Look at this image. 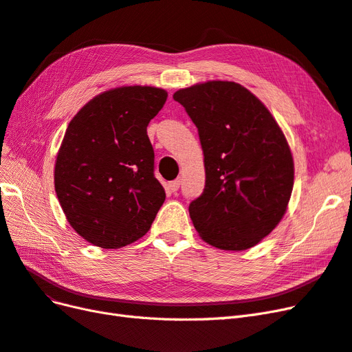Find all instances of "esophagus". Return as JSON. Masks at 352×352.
Instances as JSON below:
<instances>
[{"label": "esophagus", "mask_w": 352, "mask_h": 352, "mask_svg": "<svg viewBox=\"0 0 352 352\" xmlns=\"http://www.w3.org/2000/svg\"><path fill=\"white\" fill-rule=\"evenodd\" d=\"M179 186H180V179H176V180H173V182L168 184V189L172 190V192H176Z\"/></svg>", "instance_id": "obj_1"}]
</instances>
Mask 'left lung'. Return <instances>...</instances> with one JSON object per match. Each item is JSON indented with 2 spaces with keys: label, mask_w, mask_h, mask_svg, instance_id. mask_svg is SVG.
I'll list each match as a JSON object with an SVG mask.
<instances>
[{
  "label": "left lung",
  "mask_w": 352,
  "mask_h": 352,
  "mask_svg": "<svg viewBox=\"0 0 352 352\" xmlns=\"http://www.w3.org/2000/svg\"><path fill=\"white\" fill-rule=\"evenodd\" d=\"M198 129L206 188L189 204L199 236L225 251L252 248L279 225L294 188L289 144L267 107L229 80L179 89Z\"/></svg>",
  "instance_id": "obj_1"
}]
</instances>
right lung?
Returning a JSON list of instances; mask_svg holds the SVG:
<instances>
[{
  "label": "right lung",
  "instance_id": "obj_1",
  "mask_svg": "<svg viewBox=\"0 0 352 352\" xmlns=\"http://www.w3.org/2000/svg\"><path fill=\"white\" fill-rule=\"evenodd\" d=\"M166 100L155 87L113 88L67 126L56 158V194L69 225L95 247L116 250L142 238L163 206L146 126Z\"/></svg>",
  "mask_w": 352,
  "mask_h": 352
}]
</instances>
